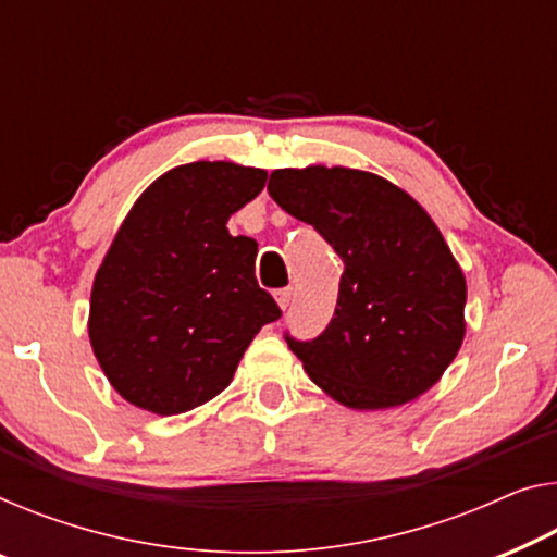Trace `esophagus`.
Returning <instances> with one entry per match:
<instances>
[{"mask_svg":"<svg viewBox=\"0 0 557 557\" xmlns=\"http://www.w3.org/2000/svg\"><path fill=\"white\" fill-rule=\"evenodd\" d=\"M275 300H277V305L282 307V310H287V307L293 305V289H289V287H285V289H277V293H275Z\"/></svg>","mask_w":557,"mask_h":557,"instance_id":"obj_1","label":"esophagus"}]
</instances>
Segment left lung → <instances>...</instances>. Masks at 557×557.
Listing matches in <instances>:
<instances>
[{
    "mask_svg": "<svg viewBox=\"0 0 557 557\" xmlns=\"http://www.w3.org/2000/svg\"><path fill=\"white\" fill-rule=\"evenodd\" d=\"M268 193L345 262L322 335H285L312 383L352 410L397 408L433 387L462 345L468 287L430 214L393 182L347 168L275 170Z\"/></svg>",
    "mask_w": 557,
    "mask_h": 557,
    "instance_id": "1",
    "label": "left lung"
}]
</instances>
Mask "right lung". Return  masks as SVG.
Wrapping results in <instances>:
<instances>
[{
  "mask_svg": "<svg viewBox=\"0 0 557 557\" xmlns=\"http://www.w3.org/2000/svg\"><path fill=\"white\" fill-rule=\"evenodd\" d=\"M264 182L235 162L182 164L124 218L92 285L89 343L127 403L180 414L212 400L260 327L280 320L257 285V243L227 232Z\"/></svg>",
  "mask_w": 557,
  "mask_h": 557,
  "instance_id": "right-lung-1",
  "label": "right lung"
}]
</instances>
